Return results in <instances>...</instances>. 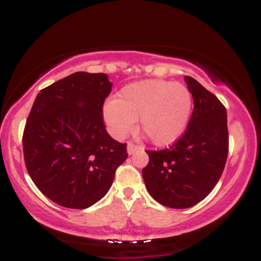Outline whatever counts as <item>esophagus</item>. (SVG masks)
Returning <instances> with one entry per match:
<instances>
[{"label": "esophagus", "instance_id": "34e87169", "mask_svg": "<svg viewBox=\"0 0 261 261\" xmlns=\"http://www.w3.org/2000/svg\"><path fill=\"white\" fill-rule=\"evenodd\" d=\"M139 149H141L139 145H135V143H133V142L127 143V153L128 154H134L135 152L139 151Z\"/></svg>", "mask_w": 261, "mask_h": 261}]
</instances>
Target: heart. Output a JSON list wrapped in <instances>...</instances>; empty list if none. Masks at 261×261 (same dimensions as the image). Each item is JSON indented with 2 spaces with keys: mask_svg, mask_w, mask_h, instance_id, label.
I'll return each mask as SVG.
<instances>
[{
  "mask_svg": "<svg viewBox=\"0 0 261 261\" xmlns=\"http://www.w3.org/2000/svg\"><path fill=\"white\" fill-rule=\"evenodd\" d=\"M193 97L184 85L162 80H146L121 89L119 99L107 101L104 120L110 133L122 139L134 130L136 119L152 143L167 146L187 130Z\"/></svg>",
  "mask_w": 261,
  "mask_h": 261,
  "instance_id": "heart-1",
  "label": "heart"
}]
</instances>
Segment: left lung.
<instances>
[{"label":"left lung","instance_id":"obj_1","mask_svg":"<svg viewBox=\"0 0 261 261\" xmlns=\"http://www.w3.org/2000/svg\"><path fill=\"white\" fill-rule=\"evenodd\" d=\"M184 80L194 100L187 130L169 148L146 151L149 162L142 169L151 196L172 208L191 207L205 199L220 180L228 155L226 108L193 77Z\"/></svg>","mask_w":261,"mask_h":261}]
</instances>
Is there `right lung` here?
<instances>
[{"mask_svg":"<svg viewBox=\"0 0 261 261\" xmlns=\"http://www.w3.org/2000/svg\"><path fill=\"white\" fill-rule=\"evenodd\" d=\"M112 87L106 73L74 72L35 98L23 133L25 167L60 206L80 210L99 201L127 158L126 143L112 139L103 120Z\"/></svg>","mask_w":261,"mask_h":261,"instance_id":"1","label":"right lung"}]
</instances>
